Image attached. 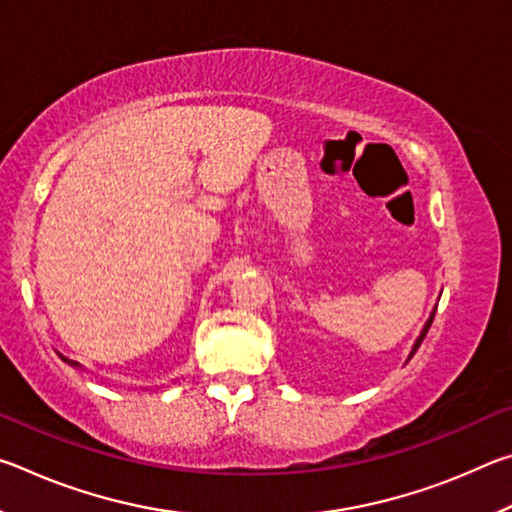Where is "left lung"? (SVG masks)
<instances>
[{
    "label": "left lung",
    "instance_id": "left-lung-1",
    "mask_svg": "<svg viewBox=\"0 0 512 512\" xmlns=\"http://www.w3.org/2000/svg\"><path fill=\"white\" fill-rule=\"evenodd\" d=\"M433 314H436V307L431 309V314H429V318H427V323L422 325V329H420V334H418V339H415V343H413V348H411V352H409V359H406V363L411 361V357L415 354V350L420 348V343L424 341V336H427V332H429V327H431V323H433Z\"/></svg>",
    "mask_w": 512,
    "mask_h": 512
}]
</instances>
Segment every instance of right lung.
Listing matches in <instances>:
<instances>
[{"instance_id":"right-lung-1","label":"right lung","mask_w":512,"mask_h":512,"mask_svg":"<svg viewBox=\"0 0 512 512\" xmlns=\"http://www.w3.org/2000/svg\"><path fill=\"white\" fill-rule=\"evenodd\" d=\"M58 357H60V359H63V361L67 363V366H72V368H83L79 361H72V359H67V357H63V354H60V352H58Z\"/></svg>"}]
</instances>
